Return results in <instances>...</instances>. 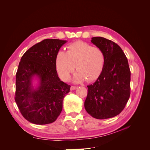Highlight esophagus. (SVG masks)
<instances>
[{"instance_id": "1", "label": "esophagus", "mask_w": 150, "mask_h": 150, "mask_svg": "<svg viewBox=\"0 0 150 150\" xmlns=\"http://www.w3.org/2000/svg\"><path fill=\"white\" fill-rule=\"evenodd\" d=\"M77 89V87L76 86H71V91H73V90H75Z\"/></svg>"}]
</instances>
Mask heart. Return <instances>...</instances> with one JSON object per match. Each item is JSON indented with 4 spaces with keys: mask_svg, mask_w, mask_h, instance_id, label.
<instances>
[{
    "mask_svg": "<svg viewBox=\"0 0 150 150\" xmlns=\"http://www.w3.org/2000/svg\"><path fill=\"white\" fill-rule=\"evenodd\" d=\"M105 57L101 49L82 41L67 47L66 52L59 51L56 57L57 73L63 81H68L76 69L72 80L76 83L96 80L104 69Z\"/></svg>",
    "mask_w": 150,
    "mask_h": 150,
    "instance_id": "1",
    "label": "heart"
}]
</instances>
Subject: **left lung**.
<instances>
[{
  "label": "left lung",
  "mask_w": 150,
  "mask_h": 150,
  "mask_svg": "<svg viewBox=\"0 0 150 150\" xmlns=\"http://www.w3.org/2000/svg\"><path fill=\"white\" fill-rule=\"evenodd\" d=\"M91 42L105 57L103 72L96 82L88 86L84 108L94 118L115 117L123 110L130 96L131 72L121 48L111 40L94 37Z\"/></svg>",
  "instance_id": "1"
}]
</instances>
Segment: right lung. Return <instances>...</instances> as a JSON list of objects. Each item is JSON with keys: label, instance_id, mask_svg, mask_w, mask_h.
Wrapping results in <instances>:
<instances>
[{"label": "right lung", "instance_id": "obj_1", "mask_svg": "<svg viewBox=\"0 0 150 150\" xmlns=\"http://www.w3.org/2000/svg\"><path fill=\"white\" fill-rule=\"evenodd\" d=\"M67 40L47 39L27 51L16 73L15 101L22 115L35 125L55 121L71 86L58 77L56 57ZM37 79L35 86L33 81Z\"/></svg>", "mask_w": 150, "mask_h": 150}]
</instances>
